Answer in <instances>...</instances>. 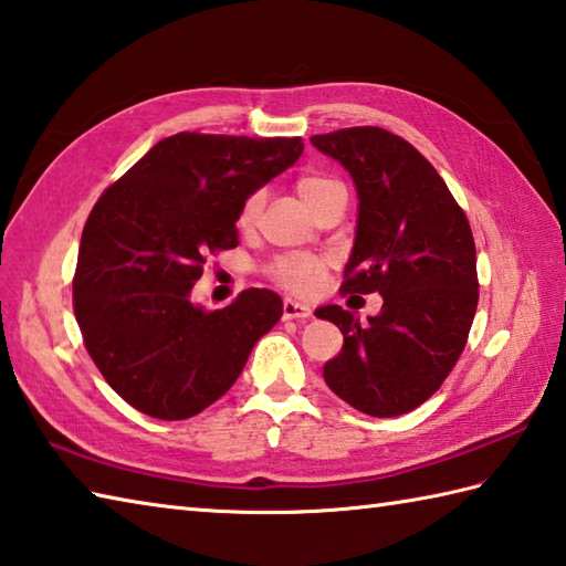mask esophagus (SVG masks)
Here are the masks:
<instances>
[{
  "label": "esophagus",
  "instance_id": "esophagus-1",
  "mask_svg": "<svg viewBox=\"0 0 566 566\" xmlns=\"http://www.w3.org/2000/svg\"><path fill=\"white\" fill-rule=\"evenodd\" d=\"M312 316V306L306 304H298L294 298H284L282 304V318L290 321V318H308Z\"/></svg>",
  "mask_w": 566,
  "mask_h": 566
}]
</instances>
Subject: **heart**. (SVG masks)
I'll list each match as a JSON object with an SVG mask.
<instances>
[{
	"label": "heart",
	"instance_id": "1",
	"mask_svg": "<svg viewBox=\"0 0 566 566\" xmlns=\"http://www.w3.org/2000/svg\"><path fill=\"white\" fill-rule=\"evenodd\" d=\"M296 193L302 198L304 206L316 213V210L324 206L331 196L336 193H346L340 181L331 179L326 174H304L298 176L296 184ZM262 193H250L245 198V203L240 208L238 216V226L240 228H250L254 220H258L260 210H262ZM328 258L324 254H308V252H292V254H280L274 258L268 268H264V274L268 280H272L276 286L292 292V294H312L316 286L324 280V274L328 270Z\"/></svg>",
	"mask_w": 566,
	"mask_h": 566
}]
</instances>
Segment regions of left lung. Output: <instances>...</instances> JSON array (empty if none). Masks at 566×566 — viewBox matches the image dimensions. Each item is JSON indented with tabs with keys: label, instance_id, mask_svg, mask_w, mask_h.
I'll return each instance as SVG.
<instances>
[{
	"label": "left lung",
	"instance_id": "1",
	"mask_svg": "<svg viewBox=\"0 0 566 566\" xmlns=\"http://www.w3.org/2000/svg\"><path fill=\"white\" fill-rule=\"evenodd\" d=\"M312 144L358 186L356 245L340 294H382L368 326L343 306L318 308L343 334L324 380L365 415H407L439 390L467 348L479 306L469 218L434 166L392 132L348 127Z\"/></svg>",
	"mask_w": 566,
	"mask_h": 566
}]
</instances>
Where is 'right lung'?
I'll return each mask as SVG.
<instances>
[{
    "instance_id": "obj_1",
    "label": "right lung",
    "mask_w": 566,
    "mask_h": 566,
    "mask_svg": "<svg viewBox=\"0 0 566 566\" xmlns=\"http://www.w3.org/2000/svg\"><path fill=\"white\" fill-rule=\"evenodd\" d=\"M302 149L298 137L179 132L99 193L77 250L73 312L87 356L127 405L164 422L203 412L280 321L270 290L213 312L188 292L208 254L238 245L245 198Z\"/></svg>"
}]
</instances>
